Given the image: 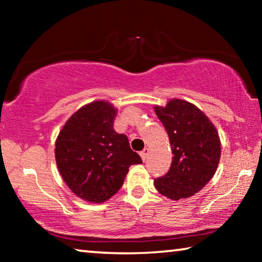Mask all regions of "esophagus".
Returning a JSON list of instances; mask_svg holds the SVG:
<instances>
[{
    "mask_svg": "<svg viewBox=\"0 0 262 262\" xmlns=\"http://www.w3.org/2000/svg\"><path fill=\"white\" fill-rule=\"evenodd\" d=\"M148 154H149V148H144L143 150H142V151L140 152V156L142 158V161H145V159H147Z\"/></svg>",
    "mask_w": 262,
    "mask_h": 262,
    "instance_id": "1",
    "label": "esophagus"
}]
</instances>
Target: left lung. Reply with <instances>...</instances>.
I'll list each match as a JSON object with an SVG mask.
<instances>
[{
  "mask_svg": "<svg viewBox=\"0 0 262 262\" xmlns=\"http://www.w3.org/2000/svg\"><path fill=\"white\" fill-rule=\"evenodd\" d=\"M154 110L165 127L173 154L170 170L155 179V187L171 200L187 199L215 174L221 158L219 133L209 118L189 101L173 98L165 106L155 105Z\"/></svg>",
  "mask_w": 262,
  "mask_h": 262,
  "instance_id": "1",
  "label": "left lung"
}]
</instances>
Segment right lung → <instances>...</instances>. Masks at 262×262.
<instances>
[{
	"instance_id": "1",
	"label": "right lung",
	"mask_w": 262,
	"mask_h": 262,
	"mask_svg": "<svg viewBox=\"0 0 262 262\" xmlns=\"http://www.w3.org/2000/svg\"><path fill=\"white\" fill-rule=\"evenodd\" d=\"M118 110L96 100L77 110L55 141L57 168L70 190L91 203L107 201L121 188L129 166L142 159L128 137L114 130Z\"/></svg>"
}]
</instances>
